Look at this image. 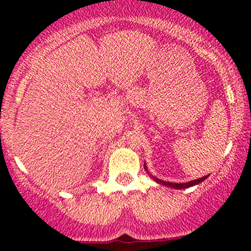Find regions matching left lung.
Wrapping results in <instances>:
<instances>
[{
    "instance_id": "obj_1",
    "label": "left lung",
    "mask_w": 251,
    "mask_h": 251,
    "mask_svg": "<svg viewBox=\"0 0 251 251\" xmlns=\"http://www.w3.org/2000/svg\"><path fill=\"white\" fill-rule=\"evenodd\" d=\"M144 169H146V170H147L146 163H144ZM207 176H209V175H207ZM207 176H204V177H201V178H198V179H194V181H191V182H186V183H173V182L161 181V179L156 178V177H153V179H154V181H155V182H158V183L163 184V186L171 187V188H176V189H183V188H189V187L196 186V184L201 183V182H203L204 179L207 178Z\"/></svg>"
}]
</instances>
